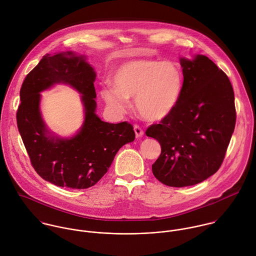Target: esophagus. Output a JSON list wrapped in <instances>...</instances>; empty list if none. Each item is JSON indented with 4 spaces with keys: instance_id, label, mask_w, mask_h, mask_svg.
I'll return each mask as SVG.
<instances>
[{
    "instance_id": "esophagus-1",
    "label": "esophagus",
    "mask_w": 256,
    "mask_h": 256,
    "mask_svg": "<svg viewBox=\"0 0 256 256\" xmlns=\"http://www.w3.org/2000/svg\"><path fill=\"white\" fill-rule=\"evenodd\" d=\"M134 132H136V138H142L144 136V130H142V128L138 124H136L134 126Z\"/></svg>"
}]
</instances>
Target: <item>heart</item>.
Returning a JSON list of instances; mask_svg holds the SVG:
<instances>
[{
    "mask_svg": "<svg viewBox=\"0 0 256 256\" xmlns=\"http://www.w3.org/2000/svg\"><path fill=\"white\" fill-rule=\"evenodd\" d=\"M114 86L100 90L106 104L124 114L134 98L140 116L148 122H160L176 108L182 90V74L172 62L134 60L124 62L112 74Z\"/></svg>",
    "mask_w": 256,
    "mask_h": 256,
    "instance_id": "b5f03b06",
    "label": "heart"
}]
</instances>
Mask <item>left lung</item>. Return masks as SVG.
Here are the masks:
<instances>
[{
	"label": "left lung",
	"instance_id": "8db88e82",
	"mask_svg": "<svg viewBox=\"0 0 256 256\" xmlns=\"http://www.w3.org/2000/svg\"><path fill=\"white\" fill-rule=\"evenodd\" d=\"M184 84L174 112L146 134L162 154L152 164L164 184H198L220 168L234 130V92L228 76L204 54L180 58Z\"/></svg>",
	"mask_w": 256,
	"mask_h": 256
}]
</instances>
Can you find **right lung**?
<instances>
[{
  "label": "right lung",
  "mask_w": 256,
  "mask_h": 256,
  "mask_svg": "<svg viewBox=\"0 0 256 256\" xmlns=\"http://www.w3.org/2000/svg\"><path fill=\"white\" fill-rule=\"evenodd\" d=\"M96 76L86 56L70 50L44 56L22 84L18 128L34 170L54 186L76 190L94 186L106 174L120 148L134 140L130 124L106 122L96 114ZM60 83L68 84L82 94L84 122L70 138L50 132L39 108L40 92Z\"/></svg>",
  "instance_id": "1"
}]
</instances>
